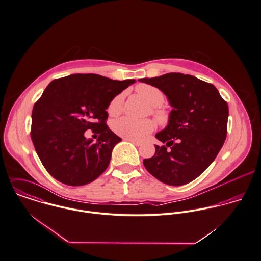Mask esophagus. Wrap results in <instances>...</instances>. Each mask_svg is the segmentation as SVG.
Returning <instances> with one entry per match:
<instances>
[{"instance_id": "esophagus-1", "label": "esophagus", "mask_w": 261, "mask_h": 261, "mask_svg": "<svg viewBox=\"0 0 261 261\" xmlns=\"http://www.w3.org/2000/svg\"><path fill=\"white\" fill-rule=\"evenodd\" d=\"M129 142H131V143H133L134 145H136V146H141L142 145V143L141 142H138V141H136V140H131V139H127Z\"/></svg>"}]
</instances>
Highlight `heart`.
<instances>
[{
    "mask_svg": "<svg viewBox=\"0 0 261 261\" xmlns=\"http://www.w3.org/2000/svg\"><path fill=\"white\" fill-rule=\"evenodd\" d=\"M135 90L142 99H144L152 107H158L164 101V96L162 92L153 86L140 84L136 87ZM124 99H125L124 92L118 94L115 98H113L108 107L109 114L111 115L120 114L123 110ZM153 113L160 123L162 124L167 123L168 115L166 112L154 109ZM154 127H155L154 122L150 119L137 120L130 117H122L114 121L113 123V130L117 135L126 139H131L136 141L145 139L154 130Z\"/></svg>",
    "mask_w": 261,
    "mask_h": 261,
    "instance_id": "b5f03b06",
    "label": "heart"
}]
</instances>
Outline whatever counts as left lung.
Instances as JSON below:
<instances>
[{"label": "left lung", "mask_w": 261, "mask_h": 261, "mask_svg": "<svg viewBox=\"0 0 261 261\" xmlns=\"http://www.w3.org/2000/svg\"><path fill=\"white\" fill-rule=\"evenodd\" d=\"M153 86L172 110L166 127L155 134L163 146L143 160L161 182L182 186L203 173L221 150L227 136L228 105L212 84L179 72L138 80Z\"/></svg>", "instance_id": "1"}]
</instances>
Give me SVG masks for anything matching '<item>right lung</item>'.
<instances>
[{
  "label": "right lung",
  "mask_w": 261,
  "mask_h": 261,
  "mask_svg": "<svg viewBox=\"0 0 261 261\" xmlns=\"http://www.w3.org/2000/svg\"><path fill=\"white\" fill-rule=\"evenodd\" d=\"M135 80L116 81L95 73L53 81L32 111L31 138L39 159L58 181L72 187L98 178L122 139L106 125L110 102ZM89 128L97 143L84 137Z\"/></svg>",
  "instance_id": "right-lung-1"
}]
</instances>
